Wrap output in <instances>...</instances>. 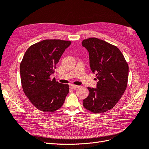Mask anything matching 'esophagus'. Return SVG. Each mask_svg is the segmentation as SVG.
I'll use <instances>...</instances> for the list:
<instances>
[{
  "label": "esophagus",
  "instance_id": "esophagus-1",
  "mask_svg": "<svg viewBox=\"0 0 149 149\" xmlns=\"http://www.w3.org/2000/svg\"><path fill=\"white\" fill-rule=\"evenodd\" d=\"M79 86H75V85H74V84H70V87L71 88H78Z\"/></svg>",
  "mask_w": 149,
  "mask_h": 149
}]
</instances>
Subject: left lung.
<instances>
[{
	"label": "left lung",
	"mask_w": 149,
	"mask_h": 149,
	"mask_svg": "<svg viewBox=\"0 0 149 149\" xmlns=\"http://www.w3.org/2000/svg\"><path fill=\"white\" fill-rule=\"evenodd\" d=\"M89 53L91 69L99 80L97 88L88 87L89 95L83 101L89 111L100 113L112 109L127 86L129 65L116 46L95 37L82 42Z\"/></svg>",
	"instance_id": "left-lung-1"
}]
</instances>
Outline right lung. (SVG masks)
<instances>
[{
  "mask_svg": "<svg viewBox=\"0 0 149 149\" xmlns=\"http://www.w3.org/2000/svg\"><path fill=\"white\" fill-rule=\"evenodd\" d=\"M70 41L47 39L33 44L20 64L21 84L31 102L44 112L60 109L69 92V85L51 80L50 75Z\"/></svg>",
  "mask_w": 149,
  "mask_h": 149,
  "instance_id": "right-lung-1",
  "label": "right lung"
}]
</instances>
